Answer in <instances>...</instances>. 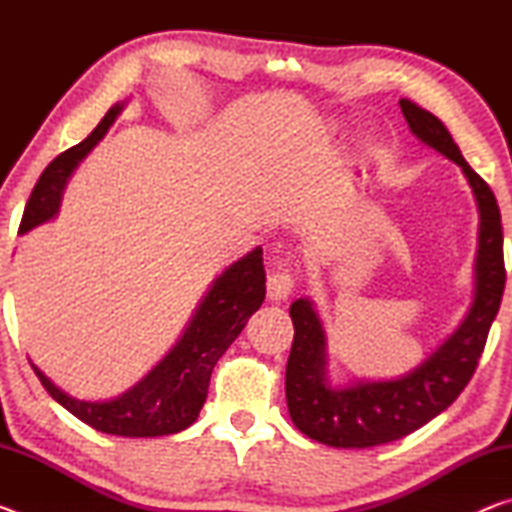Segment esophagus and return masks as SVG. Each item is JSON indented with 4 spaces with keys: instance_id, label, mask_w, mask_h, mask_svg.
I'll return each instance as SVG.
<instances>
[{
    "instance_id": "34e87169",
    "label": "esophagus",
    "mask_w": 512,
    "mask_h": 512,
    "mask_svg": "<svg viewBox=\"0 0 512 512\" xmlns=\"http://www.w3.org/2000/svg\"><path fill=\"white\" fill-rule=\"evenodd\" d=\"M293 291V275L284 268V271H277L266 282V293L271 302H282L291 296Z\"/></svg>"
}]
</instances>
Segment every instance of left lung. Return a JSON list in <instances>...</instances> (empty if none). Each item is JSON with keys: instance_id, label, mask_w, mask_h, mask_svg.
Wrapping results in <instances>:
<instances>
[{"instance_id": "obj_1", "label": "left lung", "mask_w": 512, "mask_h": 512, "mask_svg": "<svg viewBox=\"0 0 512 512\" xmlns=\"http://www.w3.org/2000/svg\"><path fill=\"white\" fill-rule=\"evenodd\" d=\"M400 108L411 133L458 164L472 187L479 210L474 298L461 325L420 366L395 379H357L350 384H332L329 379L327 334L314 300H293L289 314L296 334L284 384L289 415L305 436L329 447L366 449L393 443L443 413L472 379L506 287L504 232L495 194L465 162L443 121L409 99H402Z\"/></svg>"}]
</instances>
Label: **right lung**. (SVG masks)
<instances>
[{"label":"right lung","mask_w":512,"mask_h":512,"mask_svg":"<svg viewBox=\"0 0 512 512\" xmlns=\"http://www.w3.org/2000/svg\"><path fill=\"white\" fill-rule=\"evenodd\" d=\"M124 108L126 101L115 103L81 144L60 153L42 171L24 207L20 235L56 219L67 180L85 160V155L103 140ZM264 296L266 271L262 248L257 246L216 277L176 345L137 384L112 400H76L60 391L36 363L31 366L47 393L92 429L124 438L169 436L196 422L205 404L216 361L241 334L248 318L262 307Z\"/></svg>","instance_id":"add662e5"}]
</instances>
